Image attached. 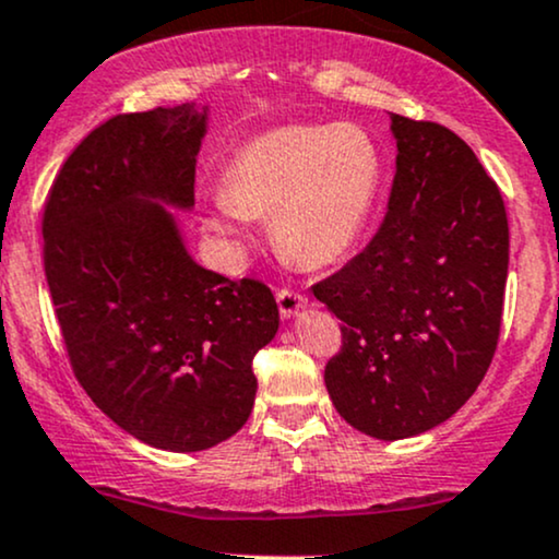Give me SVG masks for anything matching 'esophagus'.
I'll return each mask as SVG.
<instances>
[{
	"label": "esophagus",
	"instance_id": "esophagus-1",
	"mask_svg": "<svg viewBox=\"0 0 559 559\" xmlns=\"http://www.w3.org/2000/svg\"><path fill=\"white\" fill-rule=\"evenodd\" d=\"M277 304H280V313H282V317L293 319V317H298L300 308H306L308 298H306V295L293 293V290H280V293H277Z\"/></svg>",
	"mask_w": 559,
	"mask_h": 559
}]
</instances>
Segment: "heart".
Here are the masks:
<instances>
[{
  "instance_id": "heart-1",
  "label": "heart",
  "mask_w": 559,
  "mask_h": 559,
  "mask_svg": "<svg viewBox=\"0 0 559 559\" xmlns=\"http://www.w3.org/2000/svg\"><path fill=\"white\" fill-rule=\"evenodd\" d=\"M382 175L379 146L360 124H287L235 151L222 177L225 201L206 225L240 242V216L272 219L274 242L287 259L330 266L364 233Z\"/></svg>"
}]
</instances>
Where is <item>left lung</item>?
<instances>
[{
    "mask_svg": "<svg viewBox=\"0 0 559 559\" xmlns=\"http://www.w3.org/2000/svg\"><path fill=\"white\" fill-rule=\"evenodd\" d=\"M395 180L379 233L313 285L343 321L324 369L353 429L408 439L444 424L495 358L510 233L497 182L463 138L392 115Z\"/></svg>",
    "mask_w": 559,
    "mask_h": 559,
    "instance_id": "left-lung-1",
    "label": "left lung"
}]
</instances>
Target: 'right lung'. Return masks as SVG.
<instances>
[{"mask_svg": "<svg viewBox=\"0 0 559 559\" xmlns=\"http://www.w3.org/2000/svg\"><path fill=\"white\" fill-rule=\"evenodd\" d=\"M209 107L117 115L59 169L44 272L88 397L151 448L199 452L248 421L253 356L280 330L264 282L195 264L167 209H193Z\"/></svg>", "mask_w": 559, "mask_h": 559, "instance_id": "1", "label": "right lung"}]
</instances>
